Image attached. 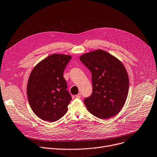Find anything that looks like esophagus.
<instances>
[{"label": "esophagus", "mask_w": 157, "mask_h": 157, "mask_svg": "<svg viewBox=\"0 0 157 157\" xmlns=\"http://www.w3.org/2000/svg\"><path fill=\"white\" fill-rule=\"evenodd\" d=\"M81 93H78V95H76V97L77 98H81Z\"/></svg>", "instance_id": "1"}]
</instances>
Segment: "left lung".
Masks as SVG:
<instances>
[{
    "instance_id": "1",
    "label": "left lung",
    "mask_w": 157,
    "mask_h": 157,
    "mask_svg": "<svg viewBox=\"0 0 157 157\" xmlns=\"http://www.w3.org/2000/svg\"><path fill=\"white\" fill-rule=\"evenodd\" d=\"M91 72L93 91L84 103L95 117L106 119L117 115L126 102L129 78L122 62L108 52L97 50L79 58Z\"/></svg>"
}]
</instances>
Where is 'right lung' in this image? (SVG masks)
I'll return each instance as SVG.
<instances>
[{"label": "right lung", "instance_id": "1", "mask_svg": "<svg viewBox=\"0 0 157 157\" xmlns=\"http://www.w3.org/2000/svg\"><path fill=\"white\" fill-rule=\"evenodd\" d=\"M71 59L67 55H51L39 62L31 72L28 99L31 109L41 119L54 122L67 111L72 98L63 73Z\"/></svg>", "mask_w": 157, "mask_h": 157}]
</instances>
